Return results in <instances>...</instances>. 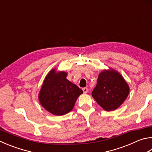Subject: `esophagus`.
Instances as JSON below:
<instances>
[{
  "instance_id": "1",
  "label": "esophagus",
  "mask_w": 152,
  "mask_h": 152,
  "mask_svg": "<svg viewBox=\"0 0 152 152\" xmlns=\"http://www.w3.org/2000/svg\"><path fill=\"white\" fill-rule=\"evenodd\" d=\"M82 90H83V92H84V94L87 93V92H88V88H82Z\"/></svg>"
}]
</instances>
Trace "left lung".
<instances>
[{"label":"left lung","mask_w":152,"mask_h":152,"mask_svg":"<svg viewBox=\"0 0 152 152\" xmlns=\"http://www.w3.org/2000/svg\"><path fill=\"white\" fill-rule=\"evenodd\" d=\"M129 94V86L123 77L114 70H104L99 74L92 95L106 111L117 109Z\"/></svg>","instance_id":"obj_1"}]
</instances>
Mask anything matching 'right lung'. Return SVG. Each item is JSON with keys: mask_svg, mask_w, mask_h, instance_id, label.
<instances>
[{"mask_svg": "<svg viewBox=\"0 0 152 152\" xmlns=\"http://www.w3.org/2000/svg\"><path fill=\"white\" fill-rule=\"evenodd\" d=\"M67 74H56L51 70L46 76L39 94L42 106L56 115H64L73 109L78 96L83 91L66 79Z\"/></svg>", "mask_w": 152, "mask_h": 152, "instance_id": "1", "label": "right lung"}]
</instances>
